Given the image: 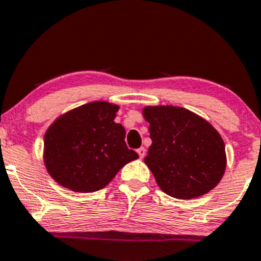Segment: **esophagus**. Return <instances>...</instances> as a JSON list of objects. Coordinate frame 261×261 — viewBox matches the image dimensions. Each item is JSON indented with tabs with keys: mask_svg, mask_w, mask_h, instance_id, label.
Here are the masks:
<instances>
[{
	"mask_svg": "<svg viewBox=\"0 0 261 261\" xmlns=\"http://www.w3.org/2000/svg\"><path fill=\"white\" fill-rule=\"evenodd\" d=\"M138 154H139V157H140V158H144L145 154H147V149H145L144 147H140L138 149Z\"/></svg>",
	"mask_w": 261,
	"mask_h": 261,
	"instance_id": "esophagus-1",
	"label": "esophagus"
}]
</instances>
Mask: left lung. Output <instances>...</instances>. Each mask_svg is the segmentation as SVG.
<instances>
[{"label":"left lung","instance_id":"8db88e82","mask_svg":"<svg viewBox=\"0 0 261 261\" xmlns=\"http://www.w3.org/2000/svg\"><path fill=\"white\" fill-rule=\"evenodd\" d=\"M152 145L144 162L158 187L180 199L203 196L225 171V145L203 118L180 107H147Z\"/></svg>","mask_w":261,"mask_h":261}]
</instances>
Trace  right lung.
<instances>
[{
	"instance_id": "1",
	"label": "right lung",
	"mask_w": 261,
	"mask_h": 261,
	"mask_svg": "<svg viewBox=\"0 0 261 261\" xmlns=\"http://www.w3.org/2000/svg\"><path fill=\"white\" fill-rule=\"evenodd\" d=\"M118 107L94 101L68 112L45 135V165L60 186L96 192L109 184L138 153L128 149L126 131L114 122Z\"/></svg>"
}]
</instances>
